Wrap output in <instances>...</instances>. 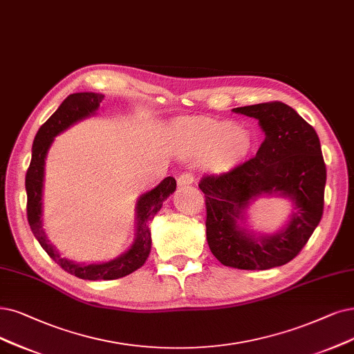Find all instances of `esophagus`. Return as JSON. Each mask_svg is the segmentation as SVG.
I'll use <instances>...</instances> for the list:
<instances>
[{"instance_id":"34e87169","label":"esophagus","mask_w":354,"mask_h":354,"mask_svg":"<svg viewBox=\"0 0 354 354\" xmlns=\"http://www.w3.org/2000/svg\"><path fill=\"white\" fill-rule=\"evenodd\" d=\"M193 181H194V177L192 173H183L177 178V185L178 186H189V185H193Z\"/></svg>"}]
</instances>
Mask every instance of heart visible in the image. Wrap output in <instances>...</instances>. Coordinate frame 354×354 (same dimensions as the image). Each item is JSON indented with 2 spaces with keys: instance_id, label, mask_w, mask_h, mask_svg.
Listing matches in <instances>:
<instances>
[{
  "instance_id": "b5f03b06",
  "label": "heart",
  "mask_w": 354,
  "mask_h": 354,
  "mask_svg": "<svg viewBox=\"0 0 354 354\" xmlns=\"http://www.w3.org/2000/svg\"><path fill=\"white\" fill-rule=\"evenodd\" d=\"M177 152L185 158H205L210 171L221 173L243 161L252 148L251 132L234 122L210 118H178L169 124Z\"/></svg>"
}]
</instances>
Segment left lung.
<instances>
[{
    "mask_svg": "<svg viewBox=\"0 0 354 354\" xmlns=\"http://www.w3.org/2000/svg\"><path fill=\"white\" fill-rule=\"evenodd\" d=\"M232 111L257 119L264 140L254 158L199 183L206 197V239L223 266L267 270L298 256L315 231L327 171L315 129L290 106L272 102ZM261 195L286 196L292 203L286 226L274 234L248 225L249 206Z\"/></svg>",
    "mask_w": 354,
    "mask_h": 354,
    "instance_id": "left-lung-1",
    "label": "left lung"
}]
</instances>
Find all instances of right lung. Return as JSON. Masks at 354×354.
Segmentation results:
<instances>
[{"mask_svg":"<svg viewBox=\"0 0 354 354\" xmlns=\"http://www.w3.org/2000/svg\"><path fill=\"white\" fill-rule=\"evenodd\" d=\"M104 102V94L98 93H74L69 94L53 115L40 126L33 148L32 161L26 174L27 193V221L39 244L52 260L58 263L65 272L86 280H115L128 276L142 267L151 252V230L149 221L153 219L161 209L162 202L176 192V178L167 177L157 187L140 194L135 206V238L132 245L120 256L110 261L77 263L62 257L59 251L50 243L44 230V181L45 161L48 151L52 147L55 136H58L75 123L95 116V113Z\"/></svg>","mask_w":354,"mask_h":354,"instance_id":"1","label":"right lung"}]
</instances>
